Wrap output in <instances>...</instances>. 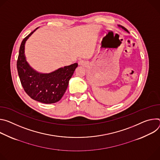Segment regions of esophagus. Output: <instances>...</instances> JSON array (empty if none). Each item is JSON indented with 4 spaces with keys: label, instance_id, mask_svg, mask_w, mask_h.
<instances>
[{
    "label": "esophagus",
    "instance_id": "obj_1",
    "mask_svg": "<svg viewBox=\"0 0 160 160\" xmlns=\"http://www.w3.org/2000/svg\"><path fill=\"white\" fill-rule=\"evenodd\" d=\"M79 64H80V65H81V64H82V62H81V61H80V62H79Z\"/></svg>",
    "mask_w": 160,
    "mask_h": 160
}]
</instances>
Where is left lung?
<instances>
[{
	"label": "left lung",
	"instance_id": "8db88e82",
	"mask_svg": "<svg viewBox=\"0 0 160 160\" xmlns=\"http://www.w3.org/2000/svg\"><path fill=\"white\" fill-rule=\"evenodd\" d=\"M119 27H121V28H122V29H124V30H125V31H127V32H128V30H127V29L126 28H125V27H122V26H120V25H119Z\"/></svg>",
	"mask_w": 160,
	"mask_h": 160
}]
</instances>
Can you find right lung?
I'll return each instance as SVG.
<instances>
[{"label":"right lung","mask_w":160,"mask_h":160,"mask_svg":"<svg viewBox=\"0 0 160 160\" xmlns=\"http://www.w3.org/2000/svg\"><path fill=\"white\" fill-rule=\"evenodd\" d=\"M35 30L22 42L17 60L18 73L25 92L31 98L44 103H53L63 96L78 64L65 66L49 74H41L31 68L26 61L25 44Z\"/></svg>","instance_id":"1"}]
</instances>
